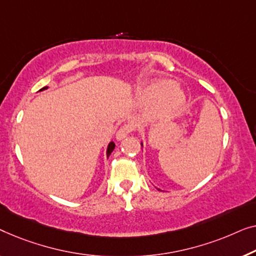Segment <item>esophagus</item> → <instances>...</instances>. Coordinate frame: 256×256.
I'll return each mask as SVG.
<instances>
[{"mask_svg": "<svg viewBox=\"0 0 256 256\" xmlns=\"http://www.w3.org/2000/svg\"><path fill=\"white\" fill-rule=\"evenodd\" d=\"M132 131V128L128 126V125H125V126L120 128V130H118L117 133H116V139L117 140H122L124 139L125 136H128V133Z\"/></svg>", "mask_w": 256, "mask_h": 256, "instance_id": "1", "label": "esophagus"}]
</instances>
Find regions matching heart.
<instances>
[{
	"label": "heart",
	"mask_w": 256,
	"mask_h": 256,
	"mask_svg": "<svg viewBox=\"0 0 256 256\" xmlns=\"http://www.w3.org/2000/svg\"><path fill=\"white\" fill-rule=\"evenodd\" d=\"M139 98L145 103H152L156 100L154 111L161 114L175 112L186 102V95L181 88L170 84V82L167 80L150 82L139 92Z\"/></svg>",
	"instance_id": "heart-1"
}]
</instances>
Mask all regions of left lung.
I'll list each match as a JSON object with an SVG mask.
<instances>
[{"mask_svg": "<svg viewBox=\"0 0 256 256\" xmlns=\"http://www.w3.org/2000/svg\"><path fill=\"white\" fill-rule=\"evenodd\" d=\"M159 190H160V189H159Z\"/></svg>", "mask_w": 256, "mask_h": 256, "instance_id": "1", "label": "left lung"}]
</instances>
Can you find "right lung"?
Returning <instances> with one entry per match:
<instances>
[{"label": "right lung", "mask_w": 256, "mask_h": 256, "mask_svg": "<svg viewBox=\"0 0 256 256\" xmlns=\"http://www.w3.org/2000/svg\"><path fill=\"white\" fill-rule=\"evenodd\" d=\"M48 87H44V88H42L40 89V90H39V92H42V90H45V89H48ZM114 150V142H111L110 144H109V145H108V150H106V156L108 158H109V156H110V154L111 153H112V150Z\"/></svg>", "instance_id": "right-lung-1"}]
</instances>
